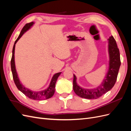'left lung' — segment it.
I'll list each match as a JSON object with an SVG mask.
<instances>
[{
    "instance_id": "obj_1",
    "label": "left lung",
    "mask_w": 131,
    "mask_h": 131,
    "mask_svg": "<svg viewBox=\"0 0 131 131\" xmlns=\"http://www.w3.org/2000/svg\"><path fill=\"white\" fill-rule=\"evenodd\" d=\"M108 40L109 56V69L101 85L94 89H84L78 85L77 77L74 74L73 90L78 96L86 99H97L112 89L116 81L121 65L120 51L114 37L111 36Z\"/></svg>"
}]
</instances>
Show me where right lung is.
Segmentation results:
<instances>
[{"label":"right lung","instance_id":"obj_1","mask_svg":"<svg viewBox=\"0 0 131 131\" xmlns=\"http://www.w3.org/2000/svg\"><path fill=\"white\" fill-rule=\"evenodd\" d=\"M34 24V23L33 22H31L26 24V25L23 27V28H22L18 37L16 39V40L15 41L14 45V47H13V55H12V58L11 60V68L12 73H13V77L15 84L16 86L17 89L25 95H26L27 97L29 98L30 99H31V100H33L40 101V100H47V99L50 98L51 97H52L53 96L54 91H55V85H56V82L57 81L58 77L61 75V72L55 74L53 76L52 79H51L49 86L46 89L42 91H31L29 89L25 88V87L22 84V83L20 82V81H19V79L18 78V75H17V73L16 72V69L15 63V54H15V45L19 39L21 38L23 34L28 30H29L30 28L33 26Z\"/></svg>","mask_w":131,"mask_h":131}]
</instances>
